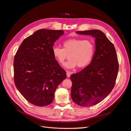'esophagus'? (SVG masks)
Wrapping results in <instances>:
<instances>
[{
  "mask_svg": "<svg viewBox=\"0 0 131 131\" xmlns=\"http://www.w3.org/2000/svg\"><path fill=\"white\" fill-rule=\"evenodd\" d=\"M71 72H70L69 71H67V77H68V78L70 77V75H71Z\"/></svg>",
  "mask_w": 131,
  "mask_h": 131,
  "instance_id": "obj_1",
  "label": "esophagus"
}]
</instances>
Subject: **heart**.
Wrapping results in <instances>:
<instances>
[{"label":"heart","mask_w":131,"mask_h":131,"mask_svg":"<svg viewBox=\"0 0 131 131\" xmlns=\"http://www.w3.org/2000/svg\"><path fill=\"white\" fill-rule=\"evenodd\" d=\"M95 50L94 42L91 39L73 38L62 42V48L54 46L52 52L55 60L60 64L63 65L69 54V59L65 64L69 69L84 68L88 66L93 59Z\"/></svg>","instance_id":"b5f03b06"}]
</instances>
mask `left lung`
<instances>
[{"label": "left lung", "instance_id": "1", "mask_svg": "<svg viewBox=\"0 0 131 131\" xmlns=\"http://www.w3.org/2000/svg\"><path fill=\"white\" fill-rule=\"evenodd\" d=\"M95 38V51L90 63L82 71L70 76L73 101L82 107L95 105L114 89L119 64L113 43L100 30L77 31Z\"/></svg>", "mask_w": 131, "mask_h": 131}]
</instances>
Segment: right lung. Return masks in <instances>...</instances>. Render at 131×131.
Instances as JSON below:
<instances>
[{
	"label": "right lung",
	"instance_id": "1",
	"mask_svg": "<svg viewBox=\"0 0 131 131\" xmlns=\"http://www.w3.org/2000/svg\"><path fill=\"white\" fill-rule=\"evenodd\" d=\"M63 30L40 29L25 39L15 55V85L29 102L46 106L54 100L58 85L67 78L53 55L54 42Z\"/></svg>",
	"mask_w": 131,
	"mask_h": 131
}]
</instances>
